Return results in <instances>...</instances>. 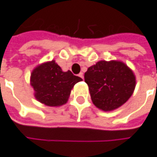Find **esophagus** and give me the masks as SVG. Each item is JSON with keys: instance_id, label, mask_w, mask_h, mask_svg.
I'll return each mask as SVG.
<instances>
[{"instance_id": "1", "label": "esophagus", "mask_w": 157, "mask_h": 157, "mask_svg": "<svg viewBox=\"0 0 157 157\" xmlns=\"http://www.w3.org/2000/svg\"><path fill=\"white\" fill-rule=\"evenodd\" d=\"M78 76H79V77H81V78H82V79H83V77H84V76H83V73H82V72H81V73H80L78 75Z\"/></svg>"}]
</instances>
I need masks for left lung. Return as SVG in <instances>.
I'll return each mask as SVG.
<instances>
[{"label": "left lung", "instance_id": "8db88e82", "mask_svg": "<svg viewBox=\"0 0 157 157\" xmlns=\"http://www.w3.org/2000/svg\"><path fill=\"white\" fill-rule=\"evenodd\" d=\"M93 103L104 111L114 110L132 95L136 77L126 64L117 61H101L84 75Z\"/></svg>", "mask_w": 157, "mask_h": 157}]
</instances>
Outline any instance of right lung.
I'll return each mask as SVG.
<instances>
[{
	"instance_id": "add662e5",
	"label": "right lung",
	"mask_w": 157,
	"mask_h": 157,
	"mask_svg": "<svg viewBox=\"0 0 157 157\" xmlns=\"http://www.w3.org/2000/svg\"><path fill=\"white\" fill-rule=\"evenodd\" d=\"M82 79L71 71L63 72L55 61L36 67L31 74V85L37 100L47 106L56 107L65 104L75 84Z\"/></svg>"
}]
</instances>
